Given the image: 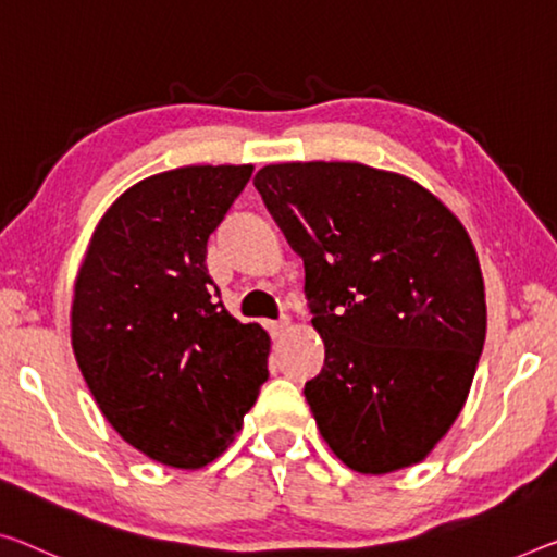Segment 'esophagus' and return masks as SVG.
Masks as SVG:
<instances>
[{
    "mask_svg": "<svg viewBox=\"0 0 557 557\" xmlns=\"http://www.w3.org/2000/svg\"><path fill=\"white\" fill-rule=\"evenodd\" d=\"M267 329L271 333V338H281L284 333L288 331V319H281V321H269Z\"/></svg>",
    "mask_w": 557,
    "mask_h": 557,
    "instance_id": "obj_1",
    "label": "esophagus"
}]
</instances>
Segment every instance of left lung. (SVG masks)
Wrapping results in <instances>:
<instances>
[{
	"label": "left lung",
	"instance_id": "obj_1",
	"mask_svg": "<svg viewBox=\"0 0 557 557\" xmlns=\"http://www.w3.org/2000/svg\"><path fill=\"white\" fill-rule=\"evenodd\" d=\"M304 259L326 358L304 396L358 473L433 450L463 408L485 344V288L463 224L413 178L356 161H290L253 176Z\"/></svg>",
	"mask_w": 557,
	"mask_h": 557
}]
</instances>
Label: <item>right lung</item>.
I'll use <instances>...</instances> for the list:
<instances>
[{
  "label": "right lung",
  "instance_id": "obj_1",
  "mask_svg": "<svg viewBox=\"0 0 557 557\" xmlns=\"http://www.w3.org/2000/svg\"><path fill=\"white\" fill-rule=\"evenodd\" d=\"M182 166L134 184L94 231L74 284L72 348L94 400L157 463L224 453L269 379L271 338L216 301L207 242L251 178Z\"/></svg>",
  "mask_w": 557,
  "mask_h": 557
}]
</instances>
